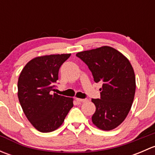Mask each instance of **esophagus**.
Returning <instances> with one entry per match:
<instances>
[{
    "label": "esophagus",
    "instance_id": "obj_1",
    "mask_svg": "<svg viewBox=\"0 0 155 155\" xmlns=\"http://www.w3.org/2000/svg\"><path fill=\"white\" fill-rule=\"evenodd\" d=\"M76 101H78V102H87V99H81V98H76Z\"/></svg>",
    "mask_w": 155,
    "mask_h": 155
}]
</instances>
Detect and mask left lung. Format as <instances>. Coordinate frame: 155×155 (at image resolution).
<instances>
[{
    "mask_svg": "<svg viewBox=\"0 0 155 155\" xmlns=\"http://www.w3.org/2000/svg\"><path fill=\"white\" fill-rule=\"evenodd\" d=\"M76 56L85 62L95 82H101V98L92 99L96 111L92 122L104 130L115 129L130 110L136 91V78L129 60L109 46L81 51Z\"/></svg>",
    "mask_w": 155,
    "mask_h": 155,
    "instance_id": "left-lung-1",
    "label": "left lung"
}]
</instances>
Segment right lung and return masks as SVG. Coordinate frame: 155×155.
I'll return each mask as SVG.
<instances>
[{"label": "right lung", "mask_w": 155, "mask_h": 155, "mask_svg": "<svg viewBox=\"0 0 155 155\" xmlns=\"http://www.w3.org/2000/svg\"><path fill=\"white\" fill-rule=\"evenodd\" d=\"M70 54L37 57L30 61L20 73L18 101L31 124L42 133L58 129L73 107V98L53 93L59 69Z\"/></svg>", "instance_id": "add662e5"}]
</instances>
